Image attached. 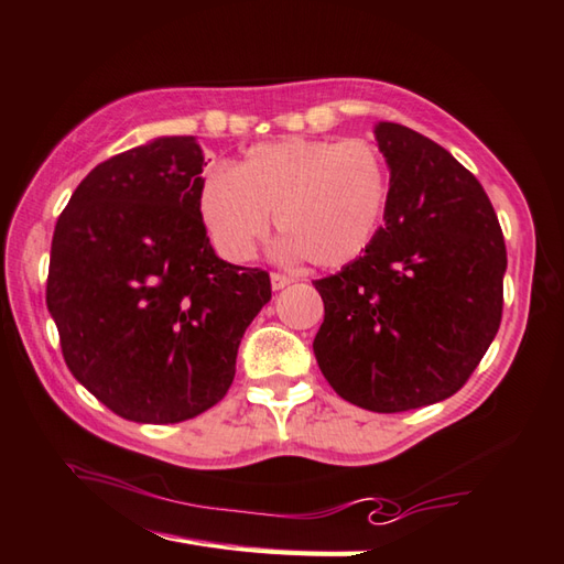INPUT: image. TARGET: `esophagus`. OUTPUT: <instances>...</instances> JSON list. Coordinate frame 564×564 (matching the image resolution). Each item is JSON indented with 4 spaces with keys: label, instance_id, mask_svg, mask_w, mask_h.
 <instances>
[{
    "label": "esophagus",
    "instance_id": "esophagus-1",
    "mask_svg": "<svg viewBox=\"0 0 564 564\" xmlns=\"http://www.w3.org/2000/svg\"><path fill=\"white\" fill-rule=\"evenodd\" d=\"M295 279L293 275H289V273H271V285H273V291H281V289H285V285H291Z\"/></svg>",
    "mask_w": 564,
    "mask_h": 564
}]
</instances>
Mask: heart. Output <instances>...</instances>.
Listing matches in <instances>:
<instances>
[{
  "label": "heart",
  "instance_id": "obj_1",
  "mask_svg": "<svg viewBox=\"0 0 564 564\" xmlns=\"http://www.w3.org/2000/svg\"><path fill=\"white\" fill-rule=\"evenodd\" d=\"M387 189V160L375 142L289 138L256 145L237 170L207 172L199 214L224 259H251L275 214L289 237L283 253L335 269L370 247Z\"/></svg>",
  "mask_w": 564,
  "mask_h": 564
}]
</instances>
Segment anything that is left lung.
<instances>
[{"label":"left lung","instance_id":"obj_1","mask_svg":"<svg viewBox=\"0 0 564 564\" xmlns=\"http://www.w3.org/2000/svg\"><path fill=\"white\" fill-rule=\"evenodd\" d=\"M389 165L384 224L360 259L313 281V350L337 394L409 412L456 394L503 317L506 241L480 182L434 140L375 128Z\"/></svg>","mask_w":564,"mask_h":564}]
</instances>
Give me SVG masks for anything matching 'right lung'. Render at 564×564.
Segmentation results:
<instances>
[{"label": "right lung", "instance_id": "add662e5", "mask_svg": "<svg viewBox=\"0 0 564 564\" xmlns=\"http://www.w3.org/2000/svg\"><path fill=\"white\" fill-rule=\"evenodd\" d=\"M194 135L100 162L70 194L51 241L46 305L70 375L110 412L177 424L221 402L265 303L263 269L214 253L199 214Z\"/></svg>", "mask_w": 564, "mask_h": 564}]
</instances>
